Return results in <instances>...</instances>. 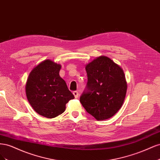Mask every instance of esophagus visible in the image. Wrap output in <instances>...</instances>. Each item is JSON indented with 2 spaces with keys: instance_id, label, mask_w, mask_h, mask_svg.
Masks as SVG:
<instances>
[{
  "instance_id": "obj_1",
  "label": "esophagus",
  "mask_w": 160,
  "mask_h": 160,
  "mask_svg": "<svg viewBox=\"0 0 160 160\" xmlns=\"http://www.w3.org/2000/svg\"><path fill=\"white\" fill-rule=\"evenodd\" d=\"M72 94L74 95L75 98H78V97H79V93H78V91H73V93H72Z\"/></svg>"
}]
</instances>
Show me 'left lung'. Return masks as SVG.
Returning a JSON list of instances; mask_svg holds the SVG:
<instances>
[{
  "mask_svg": "<svg viewBox=\"0 0 160 160\" xmlns=\"http://www.w3.org/2000/svg\"><path fill=\"white\" fill-rule=\"evenodd\" d=\"M88 81L80 102L98 121L111 118L121 109L128 89L123 70L110 58L100 56L86 65Z\"/></svg>",
  "mask_w": 160,
  "mask_h": 160,
  "instance_id": "obj_1",
  "label": "left lung"
}]
</instances>
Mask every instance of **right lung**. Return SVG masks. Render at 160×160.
Segmentation results:
<instances>
[{
	"label": "right lung",
	"instance_id": "right-lung-1",
	"mask_svg": "<svg viewBox=\"0 0 160 160\" xmlns=\"http://www.w3.org/2000/svg\"><path fill=\"white\" fill-rule=\"evenodd\" d=\"M61 68L51 60L42 61L34 67L25 85L27 99L33 109L47 118L64 112L66 104L75 98L59 75Z\"/></svg>",
	"mask_w": 160,
	"mask_h": 160
}]
</instances>
